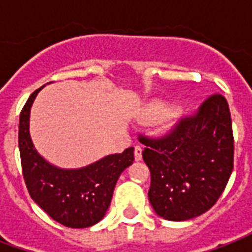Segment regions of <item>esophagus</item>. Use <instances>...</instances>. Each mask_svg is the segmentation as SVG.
Here are the masks:
<instances>
[{
  "label": "esophagus",
  "instance_id": "34e87169",
  "mask_svg": "<svg viewBox=\"0 0 252 252\" xmlns=\"http://www.w3.org/2000/svg\"><path fill=\"white\" fill-rule=\"evenodd\" d=\"M142 151L143 148L140 146H135V159L136 160H140L142 159Z\"/></svg>",
  "mask_w": 252,
  "mask_h": 252
}]
</instances>
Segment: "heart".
Returning a JSON list of instances; mask_svg holds the SVG:
<instances>
[{"mask_svg":"<svg viewBox=\"0 0 252 252\" xmlns=\"http://www.w3.org/2000/svg\"><path fill=\"white\" fill-rule=\"evenodd\" d=\"M158 112H159V109H155V110H154V112H153V113H154V115H157Z\"/></svg>","mask_w":252,"mask_h":252,"instance_id":"1","label":"heart"}]
</instances>
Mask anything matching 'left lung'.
I'll list each match as a JSON object with an SVG mask.
<instances>
[{
  "label": "left lung",
  "mask_w": 252,
  "mask_h": 252,
  "mask_svg": "<svg viewBox=\"0 0 252 252\" xmlns=\"http://www.w3.org/2000/svg\"><path fill=\"white\" fill-rule=\"evenodd\" d=\"M151 173L148 200L159 216L184 221L216 204L233 170V132L225 97L211 94L193 115L158 137L140 135Z\"/></svg>",
  "instance_id": "obj_1"
}]
</instances>
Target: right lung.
<instances>
[{"mask_svg": "<svg viewBox=\"0 0 252 252\" xmlns=\"http://www.w3.org/2000/svg\"><path fill=\"white\" fill-rule=\"evenodd\" d=\"M41 88L31 94L20 113L19 148L25 185L31 198L55 221L70 228L92 227L104 217L119 177L135 160L133 147L79 170L47 163L30 136L31 106Z\"/></svg>", "mask_w": 252, "mask_h": 252, "instance_id": "obj_1", "label": "right lung"}]
</instances>
